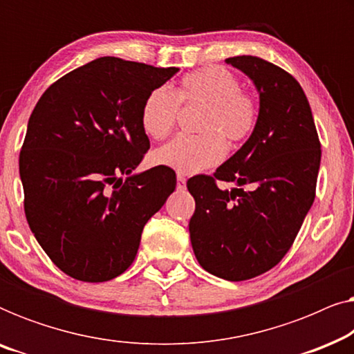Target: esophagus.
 Listing matches in <instances>:
<instances>
[{"mask_svg": "<svg viewBox=\"0 0 354 354\" xmlns=\"http://www.w3.org/2000/svg\"><path fill=\"white\" fill-rule=\"evenodd\" d=\"M185 183H187L185 176H182V174H177V188H178V190L185 188Z\"/></svg>", "mask_w": 354, "mask_h": 354, "instance_id": "1", "label": "esophagus"}]
</instances>
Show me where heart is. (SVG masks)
Segmentation results:
<instances>
[{
    "label": "heart",
    "instance_id": "b5f03b06",
    "mask_svg": "<svg viewBox=\"0 0 354 354\" xmlns=\"http://www.w3.org/2000/svg\"><path fill=\"white\" fill-rule=\"evenodd\" d=\"M180 104L203 106L201 135H177L154 151V161L178 174H196L216 166L225 156V142L239 145L258 125L256 100L239 77L221 66H207L183 75L177 91L158 86L145 98L140 124L148 137H167L177 122Z\"/></svg>",
    "mask_w": 354,
    "mask_h": 354
}]
</instances>
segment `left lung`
<instances>
[{"label":"left lung","mask_w":354,"mask_h":354,"mask_svg":"<svg viewBox=\"0 0 354 354\" xmlns=\"http://www.w3.org/2000/svg\"><path fill=\"white\" fill-rule=\"evenodd\" d=\"M225 62L254 82L258 125L212 176L187 182L196 203L188 229L201 268L240 282L268 272L292 248L316 196L321 142L306 95L292 74L256 56ZM217 180L237 188L221 191Z\"/></svg>","instance_id":"8db88e82"}]
</instances>
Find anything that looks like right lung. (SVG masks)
<instances>
[{
  "label": "right lung",
  "instance_id": "add662e5",
  "mask_svg": "<svg viewBox=\"0 0 354 354\" xmlns=\"http://www.w3.org/2000/svg\"><path fill=\"white\" fill-rule=\"evenodd\" d=\"M177 71L98 57L48 86L32 111L19 156L24 211L72 279L106 282L125 272L145 224L176 190L171 167L132 171L149 149L143 101Z\"/></svg>",
  "mask_w": 354,
  "mask_h": 354
}]
</instances>
